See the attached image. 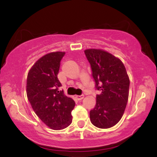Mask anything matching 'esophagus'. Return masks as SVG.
<instances>
[{
  "label": "esophagus",
  "mask_w": 157,
  "mask_h": 157,
  "mask_svg": "<svg viewBox=\"0 0 157 157\" xmlns=\"http://www.w3.org/2000/svg\"><path fill=\"white\" fill-rule=\"evenodd\" d=\"M84 97V95H77L76 97H75V98L77 99V100H82Z\"/></svg>",
  "instance_id": "obj_1"
}]
</instances>
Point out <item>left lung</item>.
<instances>
[{
    "mask_svg": "<svg viewBox=\"0 0 157 157\" xmlns=\"http://www.w3.org/2000/svg\"><path fill=\"white\" fill-rule=\"evenodd\" d=\"M91 65L97 95L96 105L90 111V120L100 128H109L120 121L129 94L128 75L120 59L102 49L84 51Z\"/></svg>",
    "mask_w": 157,
    "mask_h": 157,
    "instance_id": "8db88e82",
    "label": "left lung"
}]
</instances>
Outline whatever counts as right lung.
<instances>
[{"label": "right lung", "instance_id": "add662e5", "mask_svg": "<svg viewBox=\"0 0 157 157\" xmlns=\"http://www.w3.org/2000/svg\"><path fill=\"white\" fill-rule=\"evenodd\" d=\"M63 52L46 54L30 68L26 80V94L37 117L53 130L68 127L72 122L75 102L60 90L57 78Z\"/></svg>", "mask_w": 157, "mask_h": 157}]
</instances>
